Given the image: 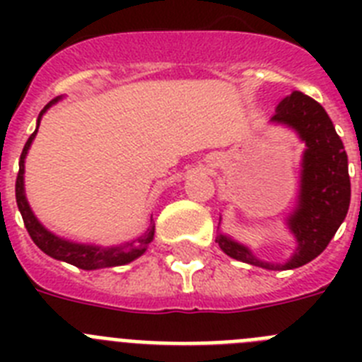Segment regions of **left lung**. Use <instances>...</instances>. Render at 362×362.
<instances>
[{"label": "left lung", "instance_id": "1", "mask_svg": "<svg viewBox=\"0 0 362 362\" xmlns=\"http://www.w3.org/2000/svg\"><path fill=\"white\" fill-rule=\"evenodd\" d=\"M270 121L293 130L305 143L299 194L286 216V226L297 243L296 250L286 263H268L226 233L219 232L216 241L226 255L243 263L267 270H293L317 257L346 217L351 194L348 156L325 108L303 92L286 95Z\"/></svg>", "mask_w": 362, "mask_h": 362}]
</instances>
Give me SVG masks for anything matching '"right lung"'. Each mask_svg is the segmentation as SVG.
Instances as JSON below:
<instances>
[{
  "label": "right lung",
  "instance_id": "right-lung-1",
  "mask_svg": "<svg viewBox=\"0 0 362 362\" xmlns=\"http://www.w3.org/2000/svg\"><path fill=\"white\" fill-rule=\"evenodd\" d=\"M62 98L52 99L43 110L40 112L37 116V124L36 130L28 137L27 145H25L23 152H21V158H19V174L16 179V203H18V209L23 217L25 228L30 233L32 241L36 243L37 248L41 252H45L50 257L57 259V261H63V263L74 264V267L81 268V270H99V268H112V267H123V264H129L132 261H136L137 257H141L146 252L148 245L153 239V232H156V226L153 223H150V226L146 228V232L143 235H139L137 239L129 243H123V245L116 246H99V245H88V243H76L70 241V239L59 238L56 233L50 232L49 228H45L40 223L34 212H32L30 204L27 201V194H25V158H27L28 148H30L34 137H36L37 129H40L41 117L47 110H49L52 105H56Z\"/></svg>",
  "mask_w": 362,
  "mask_h": 362
}]
</instances>
